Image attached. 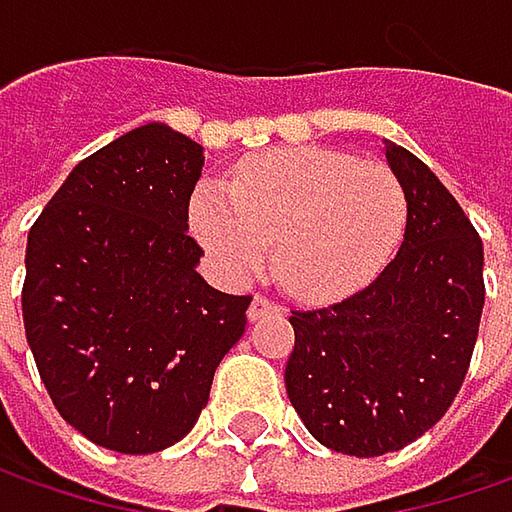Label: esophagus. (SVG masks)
<instances>
[{"label": "esophagus", "instance_id": "1", "mask_svg": "<svg viewBox=\"0 0 512 512\" xmlns=\"http://www.w3.org/2000/svg\"><path fill=\"white\" fill-rule=\"evenodd\" d=\"M273 313H279V305L276 302H270L265 296H253V302L247 307V319L250 322H259V319H265V316H273Z\"/></svg>", "mask_w": 512, "mask_h": 512}]
</instances>
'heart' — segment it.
<instances>
[{"mask_svg":"<svg viewBox=\"0 0 512 512\" xmlns=\"http://www.w3.org/2000/svg\"><path fill=\"white\" fill-rule=\"evenodd\" d=\"M407 225V193L393 170L330 148L270 150L202 185L190 227L230 282L265 267L305 302L367 287L393 259Z\"/></svg>","mask_w":512,"mask_h":512,"instance_id":"b5f03b06","label":"heart"}]
</instances>
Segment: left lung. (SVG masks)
I'll return each mask as SVG.
<instances>
[{
	"label": "left lung",
	"instance_id": "1",
	"mask_svg": "<svg viewBox=\"0 0 512 512\" xmlns=\"http://www.w3.org/2000/svg\"><path fill=\"white\" fill-rule=\"evenodd\" d=\"M407 193L396 259L339 305L296 310L287 399L310 436L344 456L416 442L462 387L484 307V247L453 193L384 139Z\"/></svg>",
	"mask_w": 512,
	"mask_h": 512
}]
</instances>
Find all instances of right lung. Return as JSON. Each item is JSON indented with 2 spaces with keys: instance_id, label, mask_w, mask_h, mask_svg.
Returning <instances> with one entry per match:
<instances>
[{
  "instance_id": "1",
  "label": "right lung",
  "mask_w": 512,
  "mask_h": 512,
  "mask_svg": "<svg viewBox=\"0 0 512 512\" xmlns=\"http://www.w3.org/2000/svg\"><path fill=\"white\" fill-rule=\"evenodd\" d=\"M205 148L165 122L128 130L70 170L25 250L22 319L59 416L145 456L182 442L242 339L250 296L196 273L187 202Z\"/></svg>"
}]
</instances>
